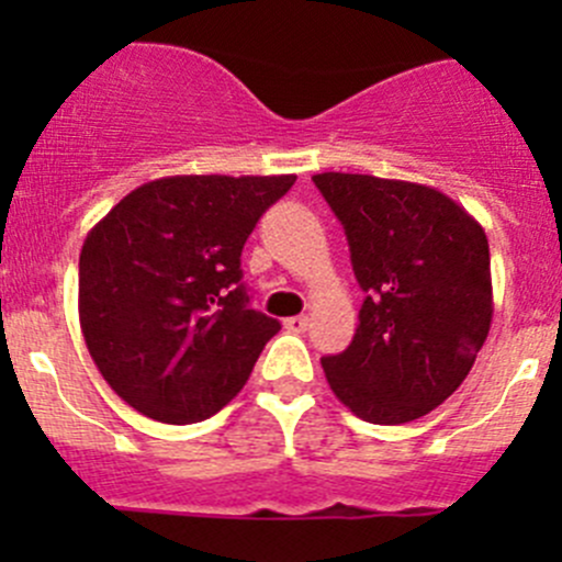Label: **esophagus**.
I'll return each instance as SVG.
<instances>
[{"label": "esophagus", "instance_id": "1", "mask_svg": "<svg viewBox=\"0 0 562 562\" xmlns=\"http://www.w3.org/2000/svg\"><path fill=\"white\" fill-rule=\"evenodd\" d=\"M282 326H285L288 331H293V334H302V331H307L310 317H307V315H293V317H285V321H282Z\"/></svg>", "mask_w": 562, "mask_h": 562}]
</instances>
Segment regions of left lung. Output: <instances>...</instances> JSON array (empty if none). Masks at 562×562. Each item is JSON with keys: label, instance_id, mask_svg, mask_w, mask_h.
Masks as SVG:
<instances>
[{"label": "left lung", "instance_id": "1", "mask_svg": "<svg viewBox=\"0 0 562 562\" xmlns=\"http://www.w3.org/2000/svg\"><path fill=\"white\" fill-rule=\"evenodd\" d=\"M367 293L353 342L321 359L350 413L370 424L427 416L462 386L490 334L484 228L440 190L367 173H315Z\"/></svg>", "mask_w": 562, "mask_h": 562}]
</instances>
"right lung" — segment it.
<instances>
[{"instance_id":"add662e5","label":"right lung","mask_w":562,"mask_h":562,"mask_svg":"<svg viewBox=\"0 0 562 562\" xmlns=\"http://www.w3.org/2000/svg\"><path fill=\"white\" fill-rule=\"evenodd\" d=\"M296 176H166L89 231L78 317L108 386L162 424L214 416L280 321L249 310L241 249Z\"/></svg>"}]
</instances>
